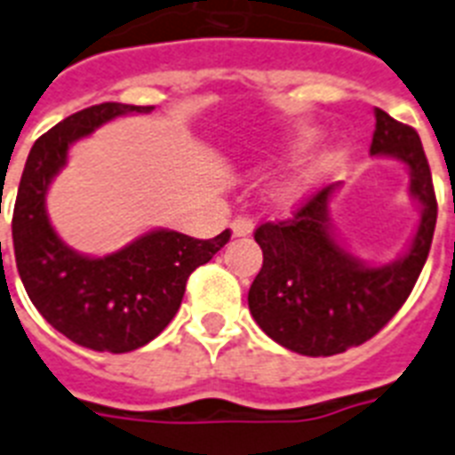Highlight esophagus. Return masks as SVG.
I'll return each mask as SVG.
<instances>
[{
  "label": "esophagus",
  "mask_w": 455,
  "mask_h": 455,
  "mask_svg": "<svg viewBox=\"0 0 455 455\" xmlns=\"http://www.w3.org/2000/svg\"><path fill=\"white\" fill-rule=\"evenodd\" d=\"M252 220L250 217H235L234 221H231V234L235 235V238H243V235H250L252 234Z\"/></svg>",
  "instance_id": "34e87169"
}]
</instances>
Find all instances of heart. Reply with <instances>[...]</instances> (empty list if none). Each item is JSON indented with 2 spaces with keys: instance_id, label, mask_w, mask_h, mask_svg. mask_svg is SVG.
<instances>
[{
  "instance_id": "b5f03b06",
  "label": "heart",
  "mask_w": 455,
  "mask_h": 455,
  "mask_svg": "<svg viewBox=\"0 0 455 455\" xmlns=\"http://www.w3.org/2000/svg\"><path fill=\"white\" fill-rule=\"evenodd\" d=\"M323 168H324V161H313V164L304 165V168L299 170L297 175L285 180V182L280 184L278 189H275V194H273L275 196V201L283 203V205L297 201L299 196L308 189V184H313V180L323 172Z\"/></svg>"
}]
</instances>
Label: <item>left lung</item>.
<instances>
[{"instance_id":"left-lung-1","label":"left lung","mask_w":455,"mask_h":455,"mask_svg":"<svg viewBox=\"0 0 455 455\" xmlns=\"http://www.w3.org/2000/svg\"><path fill=\"white\" fill-rule=\"evenodd\" d=\"M374 116L371 156L407 165L409 194L420 205V224L400 259L369 266L336 240L330 201L339 184L313 194L290 220L254 231L264 264L247 294L250 313L273 341L299 355H336L379 334L407 301L430 252L437 198L419 132L379 107Z\"/></svg>"}]
</instances>
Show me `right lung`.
Listing matches in <instances>:
<instances>
[{"mask_svg": "<svg viewBox=\"0 0 455 455\" xmlns=\"http://www.w3.org/2000/svg\"><path fill=\"white\" fill-rule=\"evenodd\" d=\"M151 109L102 102L72 114L36 140L18 187L11 231L29 301L69 341L100 353H131L156 339L182 304L191 273L231 238L228 228L210 240L156 228L119 252L86 257L51 227L46 191L68 164L69 147L107 121Z\"/></svg>", "mask_w": 455, "mask_h": 455, "instance_id": "add662e5", "label": "right lung"}]
</instances>
